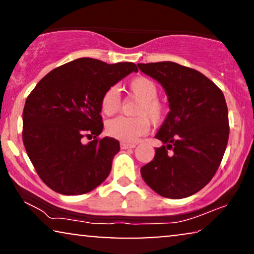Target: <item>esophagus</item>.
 Here are the masks:
<instances>
[{
    "mask_svg": "<svg viewBox=\"0 0 254 254\" xmlns=\"http://www.w3.org/2000/svg\"><path fill=\"white\" fill-rule=\"evenodd\" d=\"M121 149H133L135 148V144H130V143H125V142H121Z\"/></svg>",
    "mask_w": 254,
    "mask_h": 254,
    "instance_id": "obj_1",
    "label": "esophagus"
}]
</instances>
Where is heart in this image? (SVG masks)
<instances>
[{
	"mask_svg": "<svg viewBox=\"0 0 254 254\" xmlns=\"http://www.w3.org/2000/svg\"><path fill=\"white\" fill-rule=\"evenodd\" d=\"M131 96L138 99L133 114L136 117H118L106 125V133L114 138L134 143L149 130V121L159 125L165 118V107L157 99L158 88L152 79L138 76L128 83ZM120 97L114 88L107 89L100 98V110L105 116H113L120 110Z\"/></svg>",
	"mask_w": 254,
	"mask_h": 254,
	"instance_id": "obj_1",
	"label": "heart"
}]
</instances>
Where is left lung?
I'll return each instance as SVG.
<instances>
[{
  "label": "left lung",
  "mask_w": 254,
  "mask_h": 254,
  "mask_svg": "<svg viewBox=\"0 0 254 254\" xmlns=\"http://www.w3.org/2000/svg\"><path fill=\"white\" fill-rule=\"evenodd\" d=\"M137 65L161 83L170 106L156 134L163 145L142 166L141 176L159 195L187 197L210 182L223 158L229 138L224 95L200 71L176 62Z\"/></svg>",
  "instance_id": "obj_1"
}]
</instances>
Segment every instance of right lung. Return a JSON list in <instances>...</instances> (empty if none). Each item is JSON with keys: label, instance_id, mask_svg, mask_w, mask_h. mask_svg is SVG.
I'll return each mask as SVG.
<instances>
[{"label": "right lung", "instance_id": "right-lung-1", "mask_svg": "<svg viewBox=\"0 0 254 254\" xmlns=\"http://www.w3.org/2000/svg\"><path fill=\"white\" fill-rule=\"evenodd\" d=\"M133 71V62L81 58L53 69L31 91L23 111V143L38 176L54 192L85 194L109 177L120 144L98 137L104 127L100 98ZM85 137L94 140L85 145Z\"/></svg>", "mask_w": 254, "mask_h": 254}]
</instances>
